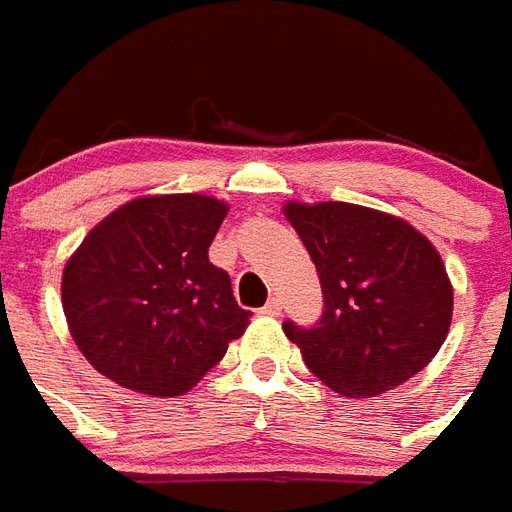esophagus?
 <instances>
[{"instance_id":"34e87169","label":"esophagus","mask_w":512,"mask_h":512,"mask_svg":"<svg viewBox=\"0 0 512 512\" xmlns=\"http://www.w3.org/2000/svg\"><path fill=\"white\" fill-rule=\"evenodd\" d=\"M260 314H266V317H279L282 314V304H279V298H271L263 309H260Z\"/></svg>"}]
</instances>
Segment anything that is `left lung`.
I'll use <instances>...</instances> for the list:
<instances>
[{
    "label": "left lung",
    "mask_w": 512,
    "mask_h": 512,
    "mask_svg": "<svg viewBox=\"0 0 512 512\" xmlns=\"http://www.w3.org/2000/svg\"><path fill=\"white\" fill-rule=\"evenodd\" d=\"M323 287L312 328L287 320L309 372L331 391L369 399L407 382L439 352L453 287L431 241L410 222L355 203H287Z\"/></svg>",
    "instance_id": "1"
}]
</instances>
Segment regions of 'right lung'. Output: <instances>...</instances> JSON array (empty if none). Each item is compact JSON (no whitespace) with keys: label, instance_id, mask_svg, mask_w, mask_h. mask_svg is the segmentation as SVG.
I'll return each mask as SVG.
<instances>
[{"label":"right lung","instance_id":"right-lung-1","mask_svg":"<svg viewBox=\"0 0 512 512\" xmlns=\"http://www.w3.org/2000/svg\"><path fill=\"white\" fill-rule=\"evenodd\" d=\"M227 203L208 195L130 200L67 260L62 306L78 350L121 388L181 396L249 325L230 276L208 260Z\"/></svg>","mask_w":512,"mask_h":512}]
</instances>
